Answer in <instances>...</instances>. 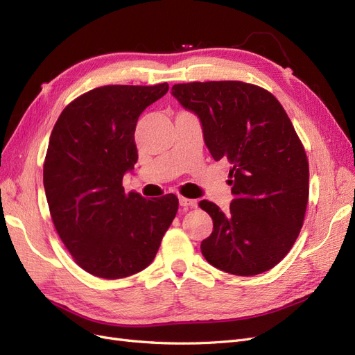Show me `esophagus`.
<instances>
[{
    "label": "esophagus",
    "instance_id": "34e87169",
    "mask_svg": "<svg viewBox=\"0 0 355 355\" xmlns=\"http://www.w3.org/2000/svg\"><path fill=\"white\" fill-rule=\"evenodd\" d=\"M179 204L182 207H187V209H194L197 207V201L196 200H191L187 197H179Z\"/></svg>",
    "mask_w": 355,
    "mask_h": 355
}]
</instances>
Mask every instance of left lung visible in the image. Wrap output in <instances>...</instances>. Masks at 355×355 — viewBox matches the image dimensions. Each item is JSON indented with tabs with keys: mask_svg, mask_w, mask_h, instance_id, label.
<instances>
[{
	"mask_svg": "<svg viewBox=\"0 0 355 355\" xmlns=\"http://www.w3.org/2000/svg\"><path fill=\"white\" fill-rule=\"evenodd\" d=\"M171 93L202 124L211 157L231 163L228 211L202 200L213 219L201 253L219 270L257 275L292 249L309 196L305 148L275 96L243 81L175 84Z\"/></svg>",
	"mask_w": 355,
	"mask_h": 355,
	"instance_id": "obj_1",
	"label": "left lung"
}]
</instances>
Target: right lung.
<instances>
[{"instance_id":"add662e5","label":"right lung","mask_w":355,"mask_h":355,"mask_svg":"<svg viewBox=\"0 0 355 355\" xmlns=\"http://www.w3.org/2000/svg\"><path fill=\"white\" fill-rule=\"evenodd\" d=\"M167 90V83L103 85L67 105L53 127L42 168L50 216L92 275L116 280L145 270L176 216L175 194L148 200L123 187L137 161V118Z\"/></svg>"}]
</instances>
